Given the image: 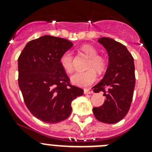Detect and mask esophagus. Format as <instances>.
Masks as SVG:
<instances>
[{
  "label": "esophagus",
  "mask_w": 152,
  "mask_h": 152,
  "mask_svg": "<svg viewBox=\"0 0 152 152\" xmlns=\"http://www.w3.org/2000/svg\"><path fill=\"white\" fill-rule=\"evenodd\" d=\"M93 93V92L92 91V90H88V89H85V90H84V93H85V94H92Z\"/></svg>",
  "instance_id": "34e87169"
}]
</instances>
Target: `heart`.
I'll list each match as a JSON object with an SVG mask.
<instances>
[{"label": "heart", "instance_id": "b5f03b06", "mask_svg": "<svg viewBox=\"0 0 152 152\" xmlns=\"http://www.w3.org/2000/svg\"><path fill=\"white\" fill-rule=\"evenodd\" d=\"M80 50L89 57L87 67L90 69L84 72H76L72 75L70 80L75 85L87 87L94 83L97 79V73L94 69L99 73H104L107 68V60L104 56L98 54V50L92 45H83L81 46ZM59 62L61 66L67 73H72L73 66L71 52L69 50L64 52L61 56Z\"/></svg>", "mask_w": 152, "mask_h": 152}]
</instances>
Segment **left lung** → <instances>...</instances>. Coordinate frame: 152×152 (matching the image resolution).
Listing matches in <instances>:
<instances>
[{"mask_svg": "<svg viewBox=\"0 0 152 152\" xmlns=\"http://www.w3.org/2000/svg\"><path fill=\"white\" fill-rule=\"evenodd\" d=\"M98 42L107 50L109 65L99 83L93 87L94 93L104 92L106 100L103 105L93 107L98 121L115 124L126 115L133 98L135 74L134 59L123 44L110 37H102Z\"/></svg>", "mask_w": 152, "mask_h": 152, "instance_id": "1", "label": "left lung"}]
</instances>
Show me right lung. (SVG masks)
<instances>
[{
	"label": "right lung",
	"instance_id": "obj_1",
	"mask_svg": "<svg viewBox=\"0 0 152 152\" xmlns=\"http://www.w3.org/2000/svg\"><path fill=\"white\" fill-rule=\"evenodd\" d=\"M73 46L66 39L45 35L29 41L18 58V85L34 116L55 124L71 114V103L84 90L70 85L60 65L61 56Z\"/></svg>",
	"mask_w": 152,
	"mask_h": 152
}]
</instances>
